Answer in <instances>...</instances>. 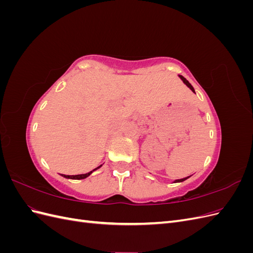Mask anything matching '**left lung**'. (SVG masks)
<instances>
[{"label":"left lung","instance_id":"1","mask_svg":"<svg viewBox=\"0 0 253 253\" xmlns=\"http://www.w3.org/2000/svg\"><path fill=\"white\" fill-rule=\"evenodd\" d=\"M179 77H180V79L183 81V83H185L186 84V85L188 86V87H190V89L191 90H192L193 91V93H195V91H194V88H193V86L192 85H191V84L189 83V81L186 79V78H183L182 77V76H179ZM187 178H189V176H188V177H185V178H181V179H176L175 180V182H181V181H183V180H186Z\"/></svg>","mask_w":253,"mask_h":253}]
</instances>
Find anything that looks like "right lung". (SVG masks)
Here are the masks:
<instances>
[{"label":"right lung","mask_w":253,"mask_h":253,"mask_svg":"<svg viewBox=\"0 0 253 253\" xmlns=\"http://www.w3.org/2000/svg\"><path fill=\"white\" fill-rule=\"evenodd\" d=\"M101 166H99L98 168H96V169H94L93 171H90V172L85 173V174H79V175H64V174H62V176H63V177H65V178H71V179H84V178H86L87 176H89L94 171L99 169V168H100Z\"/></svg>","instance_id":"obj_1"}]
</instances>
